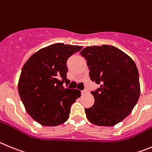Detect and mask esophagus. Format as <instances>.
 <instances>
[{
  "label": "esophagus",
  "instance_id": "esophagus-1",
  "mask_svg": "<svg viewBox=\"0 0 152 152\" xmlns=\"http://www.w3.org/2000/svg\"><path fill=\"white\" fill-rule=\"evenodd\" d=\"M81 92H82V95H86V93H88V91H87L86 89H85V90H83Z\"/></svg>",
  "mask_w": 152,
  "mask_h": 152
}]
</instances>
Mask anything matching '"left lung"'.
<instances>
[{"mask_svg": "<svg viewBox=\"0 0 152 152\" xmlns=\"http://www.w3.org/2000/svg\"><path fill=\"white\" fill-rule=\"evenodd\" d=\"M87 61L89 76L100 88L91 91L95 104L86 108L91 124L113 126L132 112L140 95L136 65L126 53L112 45L88 46L80 51Z\"/></svg>", "mask_w": 152, "mask_h": 152, "instance_id": "8db88e82", "label": "left lung"}]
</instances>
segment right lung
Returning a JSON list of instances; mask_svg holds the SVG:
<instances>
[{"label":"right lung","instance_id":"obj_1","mask_svg":"<svg viewBox=\"0 0 152 152\" xmlns=\"http://www.w3.org/2000/svg\"><path fill=\"white\" fill-rule=\"evenodd\" d=\"M82 46L56 43L32 54L22 69L18 91L27 113L45 126L62 124L69 118L72 104L80 97L77 89L65 88L66 61Z\"/></svg>","mask_w":152,"mask_h":152}]
</instances>
